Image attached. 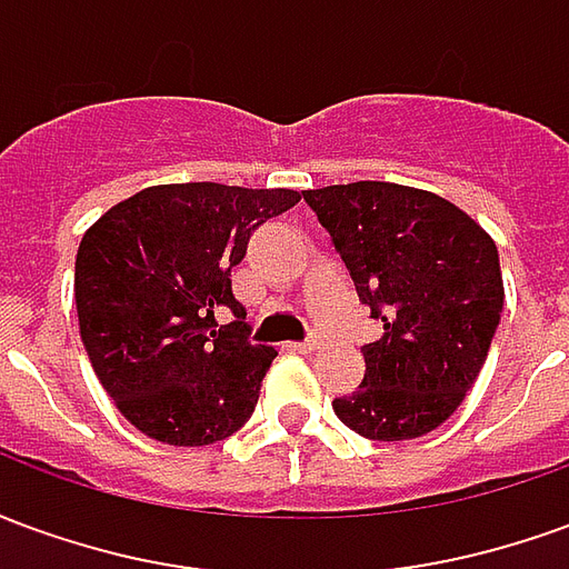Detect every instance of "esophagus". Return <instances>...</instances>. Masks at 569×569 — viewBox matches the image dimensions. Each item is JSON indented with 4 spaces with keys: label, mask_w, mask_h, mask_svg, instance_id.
Listing matches in <instances>:
<instances>
[{
    "label": "esophagus",
    "mask_w": 569,
    "mask_h": 569,
    "mask_svg": "<svg viewBox=\"0 0 569 569\" xmlns=\"http://www.w3.org/2000/svg\"><path fill=\"white\" fill-rule=\"evenodd\" d=\"M296 350H298V353H313V350H317V338H308V341H298Z\"/></svg>",
    "instance_id": "esophagus-1"
}]
</instances>
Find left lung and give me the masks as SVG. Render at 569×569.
<instances>
[{
    "label": "left lung",
    "mask_w": 569,
    "mask_h": 569,
    "mask_svg": "<svg viewBox=\"0 0 569 569\" xmlns=\"http://www.w3.org/2000/svg\"><path fill=\"white\" fill-rule=\"evenodd\" d=\"M383 335L366 378L335 399L338 420L375 441L427 436L451 418L488 359L502 313L497 243L451 200L396 182L301 191Z\"/></svg>",
    "instance_id": "left-lung-1"
}]
</instances>
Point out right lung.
<instances>
[{
    "label": "right lung",
    "instance_id": "right-lung-1",
    "mask_svg": "<svg viewBox=\"0 0 569 569\" xmlns=\"http://www.w3.org/2000/svg\"><path fill=\"white\" fill-rule=\"evenodd\" d=\"M298 200L292 188L151 186L81 237V341L118 411L149 439L212 445L256 411L277 350L249 341L231 268L252 231ZM224 307L236 320L219 327L214 313Z\"/></svg>",
    "mask_w": 569,
    "mask_h": 569
}]
</instances>
